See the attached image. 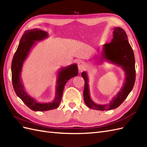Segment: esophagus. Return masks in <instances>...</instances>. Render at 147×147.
Masks as SVG:
<instances>
[{
  "instance_id": "34e87169",
  "label": "esophagus",
  "mask_w": 147,
  "mask_h": 147,
  "mask_svg": "<svg viewBox=\"0 0 147 147\" xmlns=\"http://www.w3.org/2000/svg\"><path fill=\"white\" fill-rule=\"evenodd\" d=\"M85 68H86V64L82 62V61L79 63H78V69H79V71L82 72V71L85 69Z\"/></svg>"
}]
</instances>
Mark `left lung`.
<instances>
[{
    "label": "left lung",
    "mask_w": 147,
    "mask_h": 147,
    "mask_svg": "<svg viewBox=\"0 0 147 147\" xmlns=\"http://www.w3.org/2000/svg\"><path fill=\"white\" fill-rule=\"evenodd\" d=\"M113 34L111 42L103 45L98 62L100 63H102L104 61L110 62L123 69L125 73V78L123 86L119 92L108 104L95 103L90 96L87 74L86 71L81 74L85 81L83 92L85 103L88 107L96 110H110L118 108L132 90L136 81L135 57L133 50L128 41L126 33L123 29L116 27L114 28Z\"/></svg>",
    "instance_id": "left-lung-1"
}]
</instances>
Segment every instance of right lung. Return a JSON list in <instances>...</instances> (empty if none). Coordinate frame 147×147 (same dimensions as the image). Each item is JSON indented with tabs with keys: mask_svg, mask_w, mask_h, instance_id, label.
<instances>
[{
	"mask_svg": "<svg viewBox=\"0 0 147 147\" xmlns=\"http://www.w3.org/2000/svg\"><path fill=\"white\" fill-rule=\"evenodd\" d=\"M48 36L47 32L37 28L25 31L20 40L18 47L11 62L12 84L15 93L28 108L36 111L51 110L58 107L66 83L69 79L78 75V68L76 64L62 67L58 70L55 97L52 102H39L27 93L21 79L24 60L26 59L31 49L36 44V42L43 40L47 38Z\"/></svg>",
	"mask_w": 147,
	"mask_h": 147,
	"instance_id": "obj_1",
	"label": "right lung"
}]
</instances>
